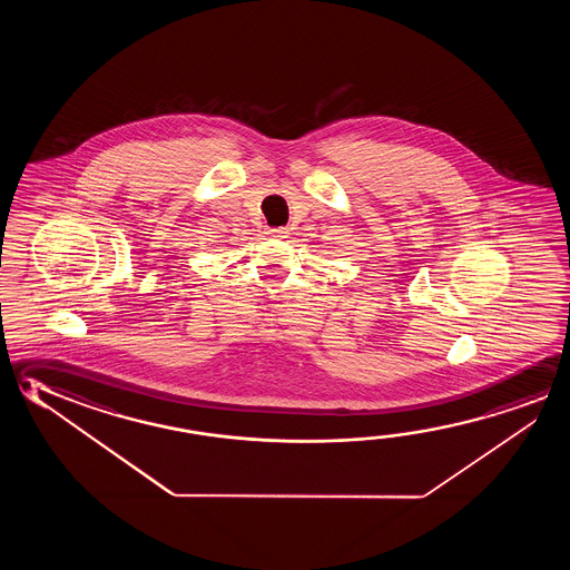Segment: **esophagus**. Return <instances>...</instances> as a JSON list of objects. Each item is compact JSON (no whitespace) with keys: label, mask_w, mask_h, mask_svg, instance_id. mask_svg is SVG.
Masks as SVG:
<instances>
[{"label":"esophagus","mask_w":570,"mask_h":570,"mask_svg":"<svg viewBox=\"0 0 570 570\" xmlns=\"http://www.w3.org/2000/svg\"><path fill=\"white\" fill-rule=\"evenodd\" d=\"M268 236H272V238H288V228H271L268 230Z\"/></svg>","instance_id":"34e87169"}]
</instances>
